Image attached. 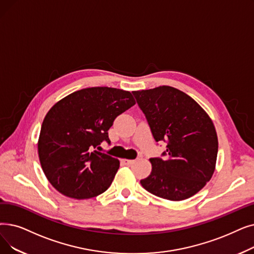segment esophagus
I'll return each instance as SVG.
<instances>
[{
  "mask_svg": "<svg viewBox=\"0 0 254 254\" xmlns=\"http://www.w3.org/2000/svg\"><path fill=\"white\" fill-rule=\"evenodd\" d=\"M121 162H123L125 165H127V166H130V165H133L134 164V160H127V159H124V160H121Z\"/></svg>",
  "mask_w": 254,
  "mask_h": 254,
  "instance_id": "esophagus-1",
  "label": "esophagus"
}]
</instances>
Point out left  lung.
<instances>
[{"label": "left lung", "mask_w": 254, "mask_h": 254, "mask_svg": "<svg viewBox=\"0 0 254 254\" xmlns=\"http://www.w3.org/2000/svg\"><path fill=\"white\" fill-rule=\"evenodd\" d=\"M153 139L166 142L164 158L149 159L143 188L172 201L187 199L212 179L218 153L213 121L192 97L170 86L133 91Z\"/></svg>", "instance_id": "obj_1"}]
</instances>
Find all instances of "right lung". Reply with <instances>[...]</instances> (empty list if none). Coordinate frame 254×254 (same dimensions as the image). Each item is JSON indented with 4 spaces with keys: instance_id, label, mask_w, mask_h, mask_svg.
Wrapping results in <instances>:
<instances>
[{
    "instance_id": "obj_1",
    "label": "right lung",
    "mask_w": 254,
    "mask_h": 254,
    "mask_svg": "<svg viewBox=\"0 0 254 254\" xmlns=\"http://www.w3.org/2000/svg\"><path fill=\"white\" fill-rule=\"evenodd\" d=\"M135 104L128 91L91 87L51 108L41 126L38 156L55 189L74 199H88L111 186L119 161L95 148L103 141L110 144L108 130L115 118Z\"/></svg>"
}]
</instances>
